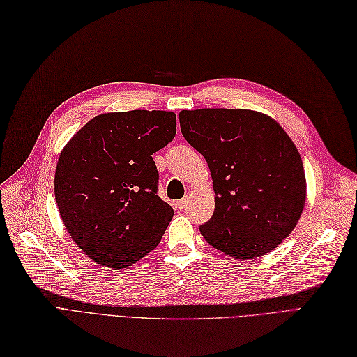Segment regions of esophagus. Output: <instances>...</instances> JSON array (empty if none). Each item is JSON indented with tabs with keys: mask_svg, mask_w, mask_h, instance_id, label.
Here are the masks:
<instances>
[{
	"mask_svg": "<svg viewBox=\"0 0 357 357\" xmlns=\"http://www.w3.org/2000/svg\"><path fill=\"white\" fill-rule=\"evenodd\" d=\"M188 203H190V199H188V197H185V199H182V200L176 202V208H178V209H185V208H187V206H188Z\"/></svg>",
	"mask_w": 357,
	"mask_h": 357,
	"instance_id": "esophagus-1",
	"label": "esophagus"
}]
</instances>
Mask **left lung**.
Returning <instances> with one entry per match:
<instances>
[{"label": "left lung", "mask_w": 357, "mask_h": 357, "mask_svg": "<svg viewBox=\"0 0 357 357\" xmlns=\"http://www.w3.org/2000/svg\"><path fill=\"white\" fill-rule=\"evenodd\" d=\"M181 132L209 165L215 212L200 233L236 259L268 254L292 233L305 203V175L282 126L250 109L179 112Z\"/></svg>", "instance_id": "1"}]
</instances>
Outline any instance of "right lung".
Here are the masks:
<instances>
[{
  "label": "right lung",
  "instance_id": "obj_1",
  "mask_svg": "<svg viewBox=\"0 0 357 357\" xmlns=\"http://www.w3.org/2000/svg\"><path fill=\"white\" fill-rule=\"evenodd\" d=\"M175 135V112H108L91 119L62 149L56 203L90 259L121 270L160 243L174 209L157 195L153 154Z\"/></svg>",
  "mask_w": 357,
  "mask_h": 357
}]
</instances>
